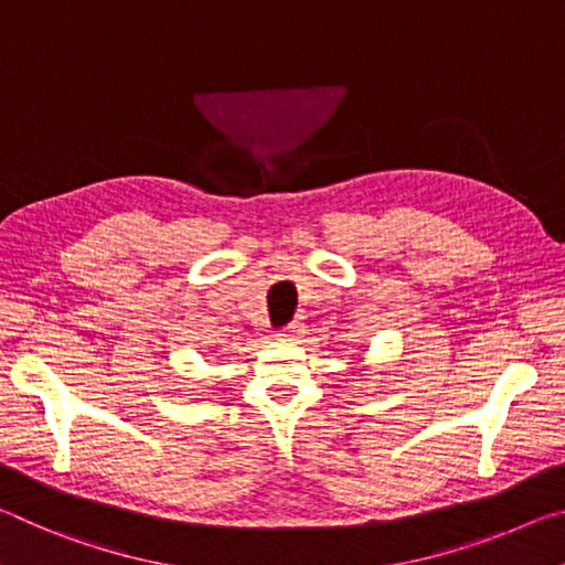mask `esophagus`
I'll return each instance as SVG.
<instances>
[{
	"label": "esophagus",
	"instance_id": "esophagus-1",
	"mask_svg": "<svg viewBox=\"0 0 565 565\" xmlns=\"http://www.w3.org/2000/svg\"><path fill=\"white\" fill-rule=\"evenodd\" d=\"M300 332H302V326H300V322H290V326L288 328H282L280 332H277V338H295V335H300Z\"/></svg>",
	"mask_w": 565,
	"mask_h": 565
}]
</instances>
